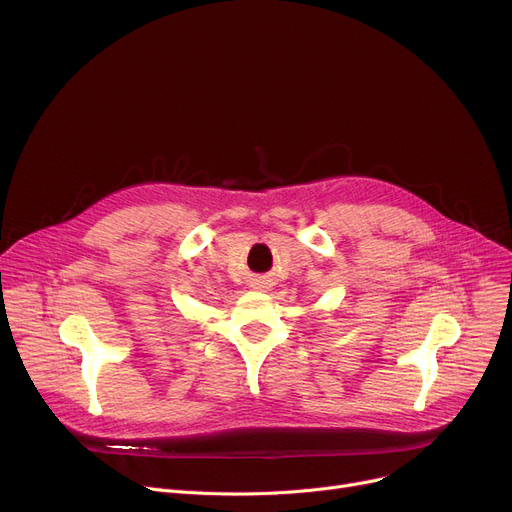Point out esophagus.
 I'll use <instances>...</instances> for the list:
<instances>
[{"instance_id": "34e87169", "label": "esophagus", "mask_w": 512, "mask_h": 512, "mask_svg": "<svg viewBox=\"0 0 512 512\" xmlns=\"http://www.w3.org/2000/svg\"><path fill=\"white\" fill-rule=\"evenodd\" d=\"M253 286H255L257 290H263V288H267V280H257Z\"/></svg>"}]
</instances>
